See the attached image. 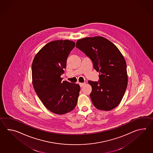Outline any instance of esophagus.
Wrapping results in <instances>:
<instances>
[{"label": "esophagus", "instance_id": "34e87169", "mask_svg": "<svg viewBox=\"0 0 153 153\" xmlns=\"http://www.w3.org/2000/svg\"><path fill=\"white\" fill-rule=\"evenodd\" d=\"M85 83H79V85L81 87H82L84 85H85Z\"/></svg>", "mask_w": 153, "mask_h": 153}]
</instances>
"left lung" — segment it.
Returning a JSON list of instances; mask_svg holds the SVG:
<instances>
[{"label": "left lung", "mask_w": 153, "mask_h": 153, "mask_svg": "<svg viewBox=\"0 0 153 153\" xmlns=\"http://www.w3.org/2000/svg\"><path fill=\"white\" fill-rule=\"evenodd\" d=\"M76 47L92 60L99 81H88L90 94L97 109L109 111L119 105L128 83L125 59L111 42L101 36L78 39Z\"/></svg>", "instance_id": "left-lung-1"}]
</instances>
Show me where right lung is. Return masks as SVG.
Instances as JSON below:
<instances>
[{
	"label": "right lung",
	"instance_id": "add662e5",
	"mask_svg": "<svg viewBox=\"0 0 153 153\" xmlns=\"http://www.w3.org/2000/svg\"><path fill=\"white\" fill-rule=\"evenodd\" d=\"M74 42L57 40L48 43L38 52L32 65V84L38 97L49 110L62 115L71 111L77 102L80 86L64 81L61 75Z\"/></svg>",
	"mask_w": 153,
	"mask_h": 153
}]
</instances>
